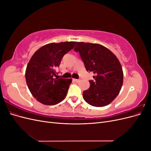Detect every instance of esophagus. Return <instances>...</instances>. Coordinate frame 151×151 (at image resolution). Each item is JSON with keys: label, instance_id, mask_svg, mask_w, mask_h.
Masks as SVG:
<instances>
[{"label": "esophagus", "instance_id": "esophagus-1", "mask_svg": "<svg viewBox=\"0 0 151 151\" xmlns=\"http://www.w3.org/2000/svg\"><path fill=\"white\" fill-rule=\"evenodd\" d=\"M72 80L74 82H76V83H77V82L79 81V79H73Z\"/></svg>", "mask_w": 151, "mask_h": 151}]
</instances>
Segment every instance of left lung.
I'll return each mask as SVG.
<instances>
[{
    "mask_svg": "<svg viewBox=\"0 0 151 151\" xmlns=\"http://www.w3.org/2000/svg\"><path fill=\"white\" fill-rule=\"evenodd\" d=\"M74 51L79 53L86 70L94 74V81H89V88L83 92L86 102L96 107L111 103L123 84V70L117 57L109 49L96 43L77 42Z\"/></svg>",
    "mask_w": 151,
    "mask_h": 151,
    "instance_id": "1",
    "label": "left lung"
}]
</instances>
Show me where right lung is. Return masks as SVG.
Listing matches in <instances>:
<instances>
[{"label":"right lung","mask_w":151,"mask_h":151,"mask_svg":"<svg viewBox=\"0 0 151 151\" xmlns=\"http://www.w3.org/2000/svg\"><path fill=\"white\" fill-rule=\"evenodd\" d=\"M76 43L65 42L45 45L31 57L25 77L31 93L38 101L46 105H55L66 97L72 79L58 78L56 68L60 65L63 55L74 47Z\"/></svg>","instance_id":"right-lung-1"}]
</instances>
